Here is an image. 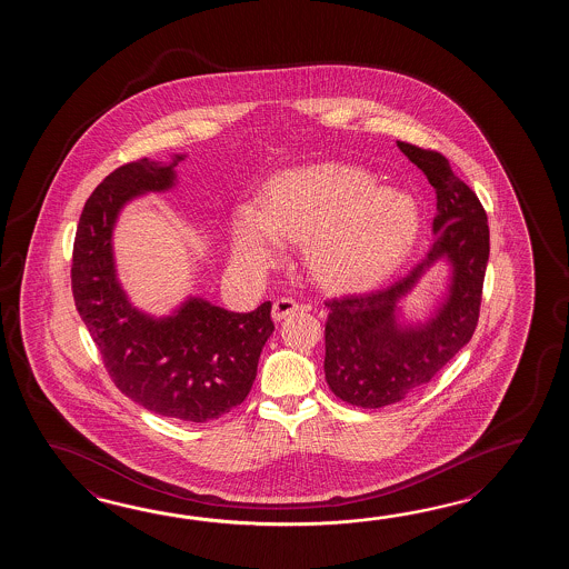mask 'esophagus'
<instances>
[{"instance_id": "1", "label": "esophagus", "mask_w": 569, "mask_h": 569, "mask_svg": "<svg viewBox=\"0 0 569 569\" xmlns=\"http://www.w3.org/2000/svg\"><path fill=\"white\" fill-rule=\"evenodd\" d=\"M299 309H301L299 302H295L292 299H279V301L274 302V307H272V319L274 321H282L289 315L297 313Z\"/></svg>"}]
</instances>
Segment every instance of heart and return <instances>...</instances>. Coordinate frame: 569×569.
Returning <instances> with one entry per match:
<instances>
[{
  "instance_id": "b5f03b06",
  "label": "heart",
  "mask_w": 569,
  "mask_h": 569,
  "mask_svg": "<svg viewBox=\"0 0 569 569\" xmlns=\"http://www.w3.org/2000/svg\"><path fill=\"white\" fill-rule=\"evenodd\" d=\"M421 209L399 189L376 187L366 170L336 162L280 174L260 207H238L231 260L248 274L277 264L282 240L302 242L311 277L331 290H358L390 277L421 233Z\"/></svg>"
}]
</instances>
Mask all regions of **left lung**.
I'll return each instance as SVG.
<instances>
[{
	"instance_id": "obj_1",
	"label": "left lung",
	"mask_w": 569,
	"mask_h": 569,
	"mask_svg": "<svg viewBox=\"0 0 569 569\" xmlns=\"http://www.w3.org/2000/svg\"><path fill=\"white\" fill-rule=\"evenodd\" d=\"M437 193L436 242L423 260L385 289L326 302V380L353 407L380 409L427 385L472 339L490 254L482 203L448 158L397 142ZM439 261L450 267L447 292L425 320H409L402 301Z\"/></svg>"
}]
</instances>
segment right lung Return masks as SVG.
Returning a JSON list of instances; mask_svg holds the SVG:
<instances>
[{"label":"right lung","instance_id":"add662e5","mask_svg":"<svg viewBox=\"0 0 569 569\" xmlns=\"http://www.w3.org/2000/svg\"><path fill=\"white\" fill-rule=\"evenodd\" d=\"M150 158L113 170L87 199L74 236L73 297L111 380L121 392L170 419L207 423L242 405L274 331L272 302L233 313L187 297L170 315L146 313L121 287L113 230L121 209L146 193L177 187V164Z\"/></svg>","mask_w":569,"mask_h":569}]
</instances>
